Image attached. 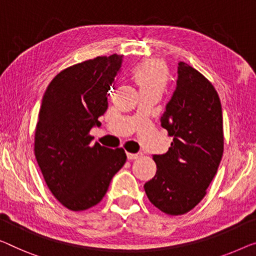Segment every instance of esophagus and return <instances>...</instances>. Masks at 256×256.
I'll return each mask as SVG.
<instances>
[{
	"mask_svg": "<svg viewBox=\"0 0 256 256\" xmlns=\"http://www.w3.org/2000/svg\"><path fill=\"white\" fill-rule=\"evenodd\" d=\"M126 156L128 160H136L140 158L142 154H141V152H126Z\"/></svg>",
	"mask_w": 256,
	"mask_h": 256,
	"instance_id": "1",
	"label": "esophagus"
}]
</instances>
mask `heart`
<instances>
[{
    "label": "heart",
    "mask_w": 256,
    "mask_h": 256,
    "mask_svg": "<svg viewBox=\"0 0 256 256\" xmlns=\"http://www.w3.org/2000/svg\"><path fill=\"white\" fill-rule=\"evenodd\" d=\"M132 74L140 88L163 90L166 84V68L160 60H144L133 68Z\"/></svg>",
    "instance_id": "obj_1"
}]
</instances>
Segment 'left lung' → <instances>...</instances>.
<instances>
[{"mask_svg": "<svg viewBox=\"0 0 256 256\" xmlns=\"http://www.w3.org/2000/svg\"><path fill=\"white\" fill-rule=\"evenodd\" d=\"M161 126L174 139L166 154L152 155L158 170L144 185V192L161 212L182 215L204 199L224 146L218 94L207 78L184 62L178 63L176 88Z\"/></svg>", "mask_w": 256, "mask_h": 256, "instance_id": "8db88e82", "label": "left lung"}]
</instances>
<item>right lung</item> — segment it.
Listing matches in <instances>:
<instances>
[{"label":"right lung","mask_w":256,"mask_h":256,"mask_svg":"<svg viewBox=\"0 0 256 256\" xmlns=\"http://www.w3.org/2000/svg\"><path fill=\"white\" fill-rule=\"evenodd\" d=\"M123 55L98 56L60 72L41 102L34 154L46 184L74 212L98 204L126 162L123 148L92 144L108 109L106 94L120 71Z\"/></svg>","instance_id":"add662e5"}]
</instances>
